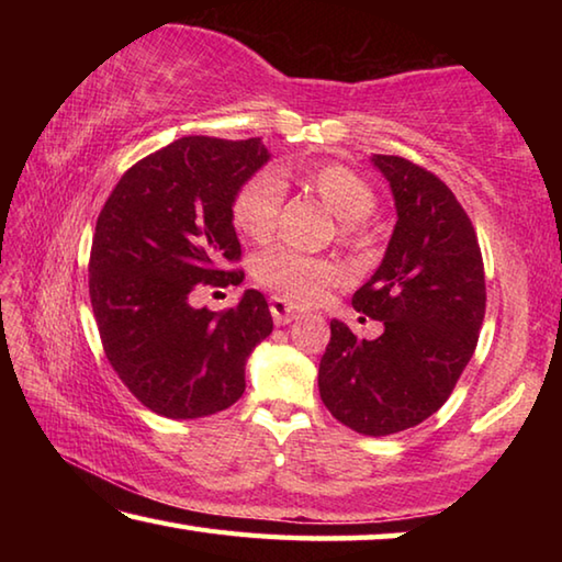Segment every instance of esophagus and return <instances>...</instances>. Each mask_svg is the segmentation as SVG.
<instances>
[{"label": "esophagus", "instance_id": "1", "mask_svg": "<svg viewBox=\"0 0 562 562\" xmlns=\"http://www.w3.org/2000/svg\"><path fill=\"white\" fill-rule=\"evenodd\" d=\"M270 312H272L274 325H290L292 319H297L302 315V307H300V304H292L290 300H284V297H272L270 300Z\"/></svg>", "mask_w": 562, "mask_h": 562}]
</instances>
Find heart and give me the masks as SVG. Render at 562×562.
<instances>
[{
  "instance_id": "b5f03b06",
  "label": "heart",
  "mask_w": 562,
  "mask_h": 562,
  "mask_svg": "<svg viewBox=\"0 0 562 562\" xmlns=\"http://www.w3.org/2000/svg\"><path fill=\"white\" fill-rule=\"evenodd\" d=\"M302 186L329 213L339 217L337 235L349 247L364 243L367 221L376 211V193L364 178L341 164H315L302 170ZM284 183L274 170H260L237 188L233 198L235 231L252 243H268L278 231ZM339 262L331 258L294 252L290 247H270L252 260V278L280 297L312 302L339 278Z\"/></svg>"
}]
</instances>
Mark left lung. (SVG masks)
I'll return each mask as SVG.
<instances>
[{"label":"left lung","instance_id":"obj_1","mask_svg":"<svg viewBox=\"0 0 562 562\" xmlns=\"http://www.w3.org/2000/svg\"><path fill=\"white\" fill-rule=\"evenodd\" d=\"M392 186L394 235L372 280L351 297L384 331L361 339L331 319L319 361L329 414L364 436L412 429L439 412L479 345L486 274L479 237L451 188L398 156H374Z\"/></svg>","mask_w":562,"mask_h":562}]
</instances>
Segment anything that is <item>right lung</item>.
Wrapping results in <instances>:
<instances>
[{"instance_id": "right-lung-1", "label": "right lung", "mask_w": 562, "mask_h": 562, "mask_svg": "<svg viewBox=\"0 0 562 562\" xmlns=\"http://www.w3.org/2000/svg\"><path fill=\"white\" fill-rule=\"evenodd\" d=\"M260 138L183 136L140 158L103 203L89 294L109 364L128 392L168 418H201L245 392V361L272 331L268 300L198 310L203 288L243 282L233 198L268 164Z\"/></svg>"}]
</instances>
